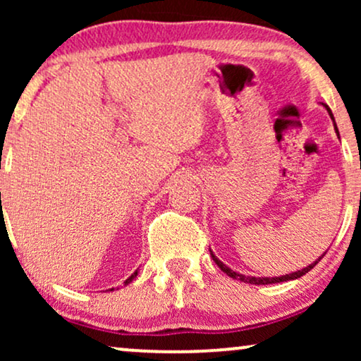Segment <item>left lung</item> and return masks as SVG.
I'll return each instance as SVG.
<instances>
[{
  "mask_svg": "<svg viewBox=\"0 0 361 361\" xmlns=\"http://www.w3.org/2000/svg\"><path fill=\"white\" fill-rule=\"evenodd\" d=\"M325 108H327V111H329V115H330V118H332V120H334V115H332V111H330V108H329L327 105H325ZM334 123H335V120H334ZM335 131H337V135H338L337 125H335ZM210 255H212V258H214V261H215V264H216V266H219V268H220L221 271H224V273H225V274H228V276H230V278H233V279H238V281H241V283H248V284H258V286H259V284H261V286H263V284H274V283H284V281H290V279H298V278H300V276H304L305 273H309V271H310V269H312V268H314V266H315V264H317V263H319V261L324 258V255H322V256H320V258H319L317 261H314V263H312V264H309V266H307V268H304V269H300V271H295V273H290V274H286V276H279V278H278V276H276V278H255V276H245V274H240V273H236V271H233V269H230V268H228V266H226V264H224V263H221V261H220L219 258H216V256H215L214 253H212V251H210Z\"/></svg>",
  "mask_w": 361,
  "mask_h": 361,
  "instance_id": "8db88e82",
  "label": "left lung"
}]
</instances>
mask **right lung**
I'll return each instance as SVG.
<instances>
[{"label":"right lung","mask_w":361,"mask_h":361,"mask_svg":"<svg viewBox=\"0 0 361 361\" xmlns=\"http://www.w3.org/2000/svg\"><path fill=\"white\" fill-rule=\"evenodd\" d=\"M136 274H137V271H135V273H133V274L130 276V278H128V279L125 281V286H126V284H130V283H131V281L136 278ZM110 290H113V289H110Z\"/></svg>","instance_id":"obj_1"}]
</instances>
